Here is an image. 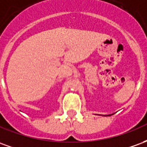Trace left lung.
Here are the masks:
<instances>
[{"label":"left lung","mask_w":147,"mask_h":147,"mask_svg":"<svg viewBox=\"0 0 147 147\" xmlns=\"http://www.w3.org/2000/svg\"><path fill=\"white\" fill-rule=\"evenodd\" d=\"M111 115H113V114H110V115H106V116H105V117H109V116H111Z\"/></svg>","instance_id":"1"}]
</instances>
